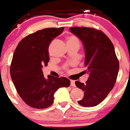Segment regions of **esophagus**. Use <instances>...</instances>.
Wrapping results in <instances>:
<instances>
[{"label": "esophagus", "mask_w": 130, "mask_h": 130, "mask_svg": "<svg viewBox=\"0 0 130 130\" xmlns=\"http://www.w3.org/2000/svg\"><path fill=\"white\" fill-rule=\"evenodd\" d=\"M70 85H71V86H73V87H75V83L74 80H70Z\"/></svg>", "instance_id": "esophagus-1"}]
</instances>
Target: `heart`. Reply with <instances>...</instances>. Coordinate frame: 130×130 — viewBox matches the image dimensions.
<instances>
[{
    "instance_id": "b5f03b06",
    "label": "heart",
    "mask_w": 130,
    "mask_h": 130,
    "mask_svg": "<svg viewBox=\"0 0 130 130\" xmlns=\"http://www.w3.org/2000/svg\"><path fill=\"white\" fill-rule=\"evenodd\" d=\"M68 41H75V42H78V39L77 37L74 36H71L68 38Z\"/></svg>"
}]
</instances>
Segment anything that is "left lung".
<instances>
[{"instance_id":"left-lung-1","label":"left lung","mask_w":130,"mask_h":130,"mask_svg":"<svg viewBox=\"0 0 130 130\" xmlns=\"http://www.w3.org/2000/svg\"><path fill=\"white\" fill-rule=\"evenodd\" d=\"M70 31L83 42L84 65L89 74L85 84L75 81L76 86L84 91V97L78 103L84 107L95 106L107 97L116 82L119 63L114 46L109 38L97 29L73 27Z\"/></svg>"}]
</instances>
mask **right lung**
<instances>
[{
	"label": "right lung",
	"instance_id": "add662e5",
	"mask_svg": "<svg viewBox=\"0 0 130 130\" xmlns=\"http://www.w3.org/2000/svg\"><path fill=\"white\" fill-rule=\"evenodd\" d=\"M64 28H46L26 36L19 43L13 56L10 75L18 93L32 108L44 109L53 102L54 94L61 87H69L66 77H44L42 67L49 62L48 47Z\"/></svg>",
	"mask_w": 130,
	"mask_h": 130
}]
</instances>
